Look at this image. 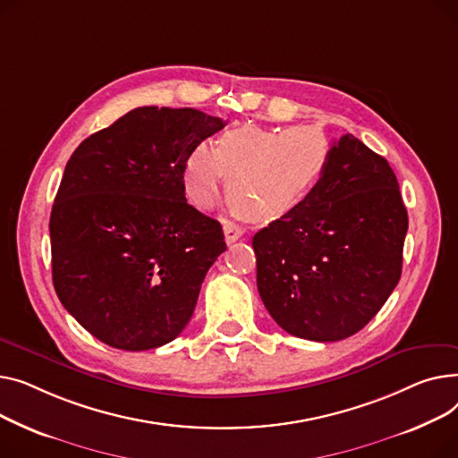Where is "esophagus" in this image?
I'll return each instance as SVG.
<instances>
[{
  "mask_svg": "<svg viewBox=\"0 0 458 458\" xmlns=\"http://www.w3.org/2000/svg\"><path fill=\"white\" fill-rule=\"evenodd\" d=\"M224 234H225V242L227 244H233V242H236L238 238H242V234H244V229H242L240 225L233 224V222H225L224 224Z\"/></svg>",
  "mask_w": 458,
  "mask_h": 458,
  "instance_id": "esophagus-1",
  "label": "esophagus"
}]
</instances>
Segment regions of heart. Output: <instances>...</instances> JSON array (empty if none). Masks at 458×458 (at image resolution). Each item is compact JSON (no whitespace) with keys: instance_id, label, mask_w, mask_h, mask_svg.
I'll return each instance as SVG.
<instances>
[{"instance_id":"obj_1","label":"heart","mask_w":458,"mask_h":458,"mask_svg":"<svg viewBox=\"0 0 458 458\" xmlns=\"http://www.w3.org/2000/svg\"><path fill=\"white\" fill-rule=\"evenodd\" d=\"M329 142L314 127L264 129L242 125L214 144L199 142L182 168L184 192L199 208L218 199L231 177L229 196L260 222L288 216L316 191L329 166Z\"/></svg>"}]
</instances>
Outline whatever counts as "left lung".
<instances>
[{
  "label": "left lung",
  "mask_w": 458,
  "mask_h": 458,
  "mask_svg": "<svg viewBox=\"0 0 458 458\" xmlns=\"http://www.w3.org/2000/svg\"><path fill=\"white\" fill-rule=\"evenodd\" d=\"M407 229L386 158L344 134L309 199L253 236L264 307L300 338L359 333L399 283Z\"/></svg>",
  "instance_id": "obj_1"
}]
</instances>
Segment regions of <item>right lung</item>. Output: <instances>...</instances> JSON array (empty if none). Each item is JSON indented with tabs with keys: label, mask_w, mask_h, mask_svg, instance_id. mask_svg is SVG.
<instances>
[{
	"label": "right lung",
	"mask_w": 458,
	"mask_h": 458,
	"mask_svg": "<svg viewBox=\"0 0 458 458\" xmlns=\"http://www.w3.org/2000/svg\"><path fill=\"white\" fill-rule=\"evenodd\" d=\"M224 127L196 109L139 106L70 157L49 218L53 286L103 344L146 352L191 321L227 246L220 222L188 205L182 168Z\"/></svg>",
	"instance_id": "add662e5"
}]
</instances>
